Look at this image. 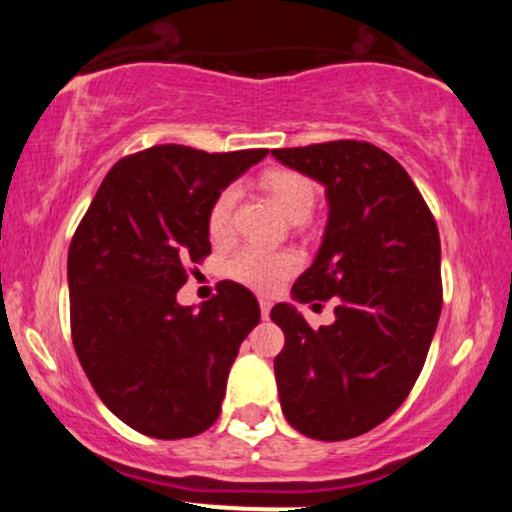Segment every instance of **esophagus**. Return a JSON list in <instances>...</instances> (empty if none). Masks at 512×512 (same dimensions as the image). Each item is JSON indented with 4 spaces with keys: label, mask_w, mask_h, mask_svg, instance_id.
<instances>
[{
    "label": "esophagus",
    "mask_w": 512,
    "mask_h": 512,
    "mask_svg": "<svg viewBox=\"0 0 512 512\" xmlns=\"http://www.w3.org/2000/svg\"><path fill=\"white\" fill-rule=\"evenodd\" d=\"M269 310H272V301H269V298H260V313H262V320H267V317H269Z\"/></svg>",
    "instance_id": "esophagus-1"
}]
</instances>
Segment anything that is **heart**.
Here are the masks:
<instances>
[{"label":"heart","instance_id":"heart-1","mask_svg":"<svg viewBox=\"0 0 512 512\" xmlns=\"http://www.w3.org/2000/svg\"><path fill=\"white\" fill-rule=\"evenodd\" d=\"M262 187L291 221H305L315 207V187L301 173H293V170L284 168L269 170V173H264ZM233 207H236V190L233 187L219 192V197L211 202L207 228L209 236L214 240L228 238V233H231ZM296 269V255L284 250L260 248V245H248V248L236 252L231 262H228V274L233 279L264 293L274 291Z\"/></svg>","mask_w":512,"mask_h":512}]
</instances>
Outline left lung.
Here are the masks:
<instances>
[{"instance_id":"8db88e82","label":"left lung","mask_w":512,"mask_h":512,"mask_svg":"<svg viewBox=\"0 0 512 512\" xmlns=\"http://www.w3.org/2000/svg\"><path fill=\"white\" fill-rule=\"evenodd\" d=\"M272 156L320 182L330 207L293 301H337L320 330L296 305L272 308L286 337L274 358L281 411L308 438H356L397 411L424 368L443 305L436 221L407 170L373 144L344 139Z\"/></svg>"}]
</instances>
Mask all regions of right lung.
<instances>
[{
	"label": "right lung",
	"mask_w": 512,
	"mask_h": 512,
	"mask_svg": "<svg viewBox=\"0 0 512 512\" xmlns=\"http://www.w3.org/2000/svg\"><path fill=\"white\" fill-rule=\"evenodd\" d=\"M264 156L139 151L110 168L76 228L67 257L76 356L105 407L144 436L190 438L219 419L260 305L236 281H221L199 310L180 305L178 291L187 264L211 252V202Z\"/></svg>",
	"instance_id": "obj_1"
}]
</instances>
